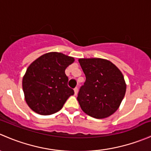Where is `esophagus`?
Instances as JSON below:
<instances>
[{"instance_id": "34e87169", "label": "esophagus", "mask_w": 151, "mask_h": 151, "mask_svg": "<svg viewBox=\"0 0 151 151\" xmlns=\"http://www.w3.org/2000/svg\"><path fill=\"white\" fill-rule=\"evenodd\" d=\"M74 95H77V93H78V88H75L74 89Z\"/></svg>"}]
</instances>
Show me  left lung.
I'll return each mask as SVG.
<instances>
[{
    "mask_svg": "<svg viewBox=\"0 0 151 151\" xmlns=\"http://www.w3.org/2000/svg\"><path fill=\"white\" fill-rule=\"evenodd\" d=\"M86 80L77 101L83 112L102 119L116 112L126 93V84L119 68L102 58H80Z\"/></svg>",
    "mask_w": 151,
    "mask_h": 151,
    "instance_id": "1",
    "label": "left lung"
}]
</instances>
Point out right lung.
<instances>
[{
	"label": "right lung",
	"mask_w": 151,
	"mask_h": 151,
	"mask_svg": "<svg viewBox=\"0 0 151 151\" xmlns=\"http://www.w3.org/2000/svg\"><path fill=\"white\" fill-rule=\"evenodd\" d=\"M74 58L61 52L42 55L28 67L22 78V89L29 107L36 113L49 115L58 112L74 90L68 86L65 70Z\"/></svg>",
	"instance_id": "right-lung-1"
}]
</instances>
